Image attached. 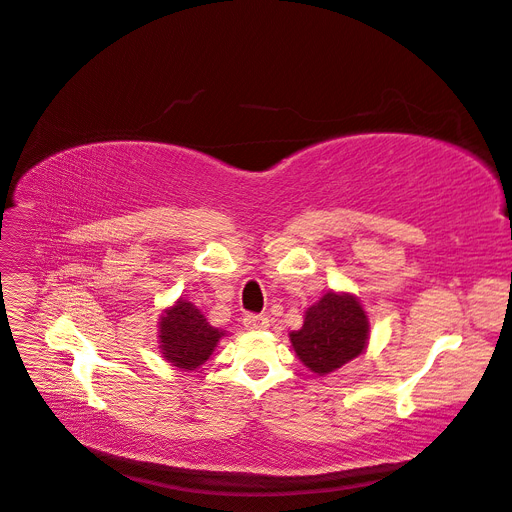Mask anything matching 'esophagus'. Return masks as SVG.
Wrapping results in <instances>:
<instances>
[{"label": "esophagus", "mask_w": 512, "mask_h": 512, "mask_svg": "<svg viewBox=\"0 0 512 512\" xmlns=\"http://www.w3.org/2000/svg\"><path fill=\"white\" fill-rule=\"evenodd\" d=\"M243 327L247 331H262L269 327V318L262 316V314H245L243 316Z\"/></svg>", "instance_id": "1"}]
</instances>
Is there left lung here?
I'll return each instance as SVG.
<instances>
[{
	"instance_id": "left-lung-1",
	"label": "left lung",
	"mask_w": 512,
	"mask_h": 512,
	"mask_svg": "<svg viewBox=\"0 0 512 512\" xmlns=\"http://www.w3.org/2000/svg\"><path fill=\"white\" fill-rule=\"evenodd\" d=\"M369 339V318L361 301L348 292L329 290L307 307L303 327L290 333V344L301 363L318 376L356 359Z\"/></svg>"
}]
</instances>
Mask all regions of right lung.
Wrapping results in <instances>:
<instances>
[{
  "label": "right lung",
  "mask_w": 512,
  "mask_h": 512,
  "mask_svg": "<svg viewBox=\"0 0 512 512\" xmlns=\"http://www.w3.org/2000/svg\"><path fill=\"white\" fill-rule=\"evenodd\" d=\"M226 333L211 327L200 309L179 299L160 316V352L179 369H196L207 363Z\"/></svg>",
  "instance_id": "right-lung-1"
}]
</instances>
